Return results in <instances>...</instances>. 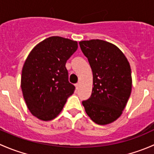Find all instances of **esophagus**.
Returning a JSON list of instances; mask_svg holds the SVG:
<instances>
[{"mask_svg": "<svg viewBox=\"0 0 154 154\" xmlns=\"http://www.w3.org/2000/svg\"><path fill=\"white\" fill-rule=\"evenodd\" d=\"M75 86H76V88H79V86H80V83H76V84H75Z\"/></svg>", "mask_w": 154, "mask_h": 154, "instance_id": "obj_1", "label": "esophagus"}]
</instances>
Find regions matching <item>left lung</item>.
I'll return each instance as SVG.
<instances>
[{
	"label": "left lung",
	"instance_id": "left-lung-1",
	"mask_svg": "<svg viewBox=\"0 0 154 154\" xmlns=\"http://www.w3.org/2000/svg\"><path fill=\"white\" fill-rule=\"evenodd\" d=\"M79 45L93 73L92 92L82 103L93 122L108 125L120 117L130 96V64L121 50L109 42L92 39Z\"/></svg>",
	"mask_w": 154,
	"mask_h": 154
}]
</instances>
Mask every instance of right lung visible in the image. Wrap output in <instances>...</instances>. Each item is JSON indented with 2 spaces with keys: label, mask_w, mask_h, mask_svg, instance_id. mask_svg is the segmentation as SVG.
Segmentation results:
<instances>
[{
  "label": "right lung",
  "mask_w": 154,
  "mask_h": 154,
  "mask_svg": "<svg viewBox=\"0 0 154 154\" xmlns=\"http://www.w3.org/2000/svg\"><path fill=\"white\" fill-rule=\"evenodd\" d=\"M77 42L60 36L46 38L31 51L24 63L21 86L30 112L43 121L57 117L75 86L68 81L66 62Z\"/></svg>",
  "instance_id": "obj_1"
}]
</instances>
